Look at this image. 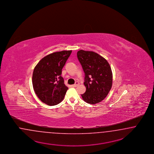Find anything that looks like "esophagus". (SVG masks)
Masks as SVG:
<instances>
[{
	"label": "esophagus",
	"mask_w": 154,
	"mask_h": 154,
	"mask_svg": "<svg viewBox=\"0 0 154 154\" xmlns=\"http://www.w3.org/2000/svg\"><path fill=\"white\" fill-rule=\"evenodd\" d=\"M79 83L78 82H76L75 84H74V85H72V87H77V86H79Z\"/></svg>",
	"instance_id": "obj_1"
}]
</instances>
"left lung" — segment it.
Returning <instances> with one entry per match:
<instances>
[{"instance_id":"1","label":"left lung","mask_w":154,"mask_h":154,"mask_svg":"<svg viewBox=\"0 0 154 154\" xmlns=\"http://www.w3.org/2000/svg\"><path fill=\"white\" fill-rule=\"evenodd\" d=\"M77 57L85 73L86 91L81 96L86 102L94 105L103 100L111 90L112 69L106 59L93 51L80 50Z\"/></svg>"}]
</instances>
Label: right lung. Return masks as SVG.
Segmentation results:
<instances>
[{
  "label": "right lung",
  "instance_id": "add662e5",
  "mask_svg": "<svg viewBox=\"0 0 154 154\" xmlns=\"http://www.w3.org/2000/svg\"><path fill=\"white\" fill-rule=\"evenodd\" d=\"M71 53L70 50L51 53L43 57L34 68L33 89L38 98L49 106L60 103L68 89L61 74Z\"/></svg>",
  "mask_w": 154,
  "mask_h": 154
}]
</instances>
